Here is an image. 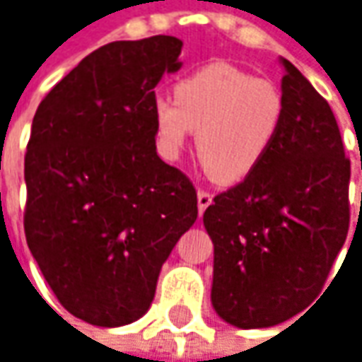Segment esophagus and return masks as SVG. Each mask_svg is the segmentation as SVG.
Returning a JSON list of instances; mask_svg holds the SVG:
<instances>
[{
	"mask_svg": "<svg viewBox=\"0 0 362 362\" xmlns=\"http://www.w3.org/2000/svg\"><path fill=\"white\" fill-rule=\"evenodd\" d=\"M211 203H213V195H211V193H207V191H197L199 215H203V211L207 209Z\"/></svg>",
	"mask_w": 362,
	"mask_h": 362,
	"instance_id": "obj_1",
	"label": "esophagus"
}]
</instances>
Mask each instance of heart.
I'll return each mask as SVG.
<instances>
[{"label":"heart","mask_w":362,"mask_h":362,"mask_svg":"<svg viewBox=\"0 0 362 362\" xmlns=\"http://www.w3.org/2000/svg\"><path fill=\"white\" fill-rule=\"evenodd\" d=\"M175 99L155 95L157 153L175 161L197 131V153L221 183H239L259 169L283 123V97L267 79L229 63H211L179 79Z\"/></svg>","instance_id":"1"}]
</instances>
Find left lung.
Returning <instances> with one entry per match:
<instances>
[{
    "label": "left lung",
    "instance_id": "obj_1",
    "mask_svg": "<svg viewBox=\"0 0 362 362\" xmlns=\"http://www.w3.org/2000/svg\"><path fill=\"white\" fill-rule=\"evenodd\" d=\"M283 123L259 169L203 213L213 255V309L239 329L288 321L319 297L349 233V179L333 111L279 59Z\"/></svg>",
    "mask_w": 362,
    "mask_h": 362
}]
</instances>
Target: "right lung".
<instances>
[{
  "mask_svg": "<svg viewBox=\"0 0 362 362\" xmlns=\"http://www.w3.org/2000/svg\"><path fill=\"white\" fill-rule=\"evenodd\" d=\"M183 41H113L35 111L25 153V239L77 319L123 327L151 307L161 267L197 219V193L155 147L151 103Z\"/></svg>",
  "mask_w": 362,
  "mask_h": 362,
  "instance_id": "1",
  "label": "right lung"
}]
</instances>
